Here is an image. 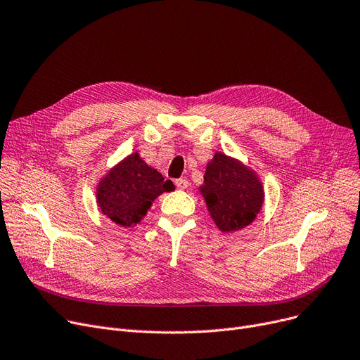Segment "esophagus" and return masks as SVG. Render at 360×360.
I'll return each instance as SVG.
<instances>
[{
  "mask_svg": "<svg viewBox=\"0 0 360 360\" xmlns=\"http://www.w3.org/2000/svg\"><path fill=\"white\" fill-rule=\"evenodd\" d=\"M175 185H176L178 190H185V188L190 185V182H188V179H185V178H179V179L175 181Z\"/></svg>",
  "mask_w": 360,
  "mask_h": 360,
  "instance_id": "1",
  "label": "esophagus"
}]
</instances>
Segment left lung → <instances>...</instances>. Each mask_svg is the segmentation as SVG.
<instances>
[{"label":"left lung","mask_w":360,"mask_h":360,"mask_svg":"<svg viewBox=\"0 0 360 360\" xmlns=\"http://www.w3.org/2000/svg\"><path fill=\"white\" fill-rule=\"evenodd\" d=\"M200 191L221 232H233L252 223L264 200L262 185L252 170L221 153H216L207 165Z\"/></svg>","instance_id":"left-lung-1"}]
</instances>
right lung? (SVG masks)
I'll return each instance as SVG.
<instances>
[{"instance_id":"right-lung-1","label":"right lung","mask_w":360,"mask_h":360,"mask_svg":"<svg viewBox=\"0 0 360 360\" xmlns=\"http://www.w3.org/2000/svg\"><path fill=\"white\" fill-rule=\"evenodd\" d=\"M172 185L134 153L109 170L101 181L98 202L102 213L112 221L131 228L146 216L156 197L172 190Z\"/></svg>"}]
</instances>
